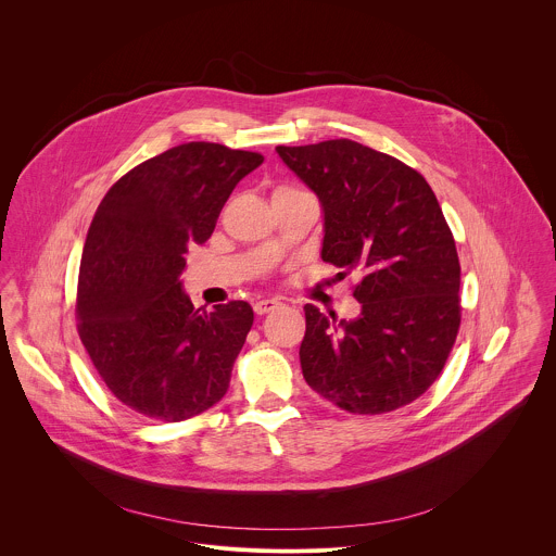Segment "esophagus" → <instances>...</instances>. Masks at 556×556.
Returning <instances> with one entry per match:
<instances>
[{"instance_id":"34e87169","label":"esophagus","mask_w":556,"mask_h":556,"mask_svg":"<svg viewBox=\"0 0 556 556\" xmlns=\"http://www.w3.org/2000/svg\"><path fill=\"white\" fill-rule=\"evenodd\" d=\"M278 306H280V302H278L276 298L258 300V302L254 304V313H256V315H267V313H274Z\"/></svg>"}]
</instances>
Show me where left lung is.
Wrapping results in <instances>:
<instances>
[{
    "instance_id": "1",
    "label": "left lung",
    "mask_w": 556,
    "mask_h": 556,
    "mask_svg": "<svg viewBox=\"0 0 556 556\" xmlns=\"http://www.w3.org/2000/svg\"><path fill=\"white\" fill-rule=\"evenodd\" d=\"M317 194L320 258L359 269L355 318L306 304V383L351 413L377 415L421 396L460 327V263L428 181L404 162L349 139L276 148Z\"/></svg>"
}]
</instances>
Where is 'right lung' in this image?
<instances>
[{
    "label": "right lung",
    "instance_id": "obj_1",
    "mask_svg": "<svg viewBox=\"0 0 556 556\" xmlns=\"http://www.w3.org/2000/svg\"><path fill=\"white\" fill-rule=\"evenodd\" d=\"M261 162L184 143L126 173L96 210L80 256V342L111 394L146 417L181 421L227 394L254 313L248 302L194 308L179 276Z\"/></svg>",
    "mask_w": 556,
    "mask_h": 556
}]
</instances>
